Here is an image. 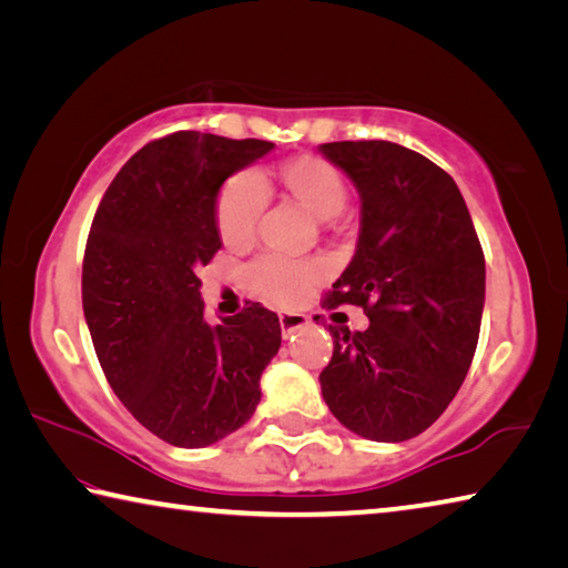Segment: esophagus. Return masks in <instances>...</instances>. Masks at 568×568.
Segmentation results:
<instances>
[{
  "label": "esophagus",
  "mask_w": 568,
  "mask_h": 568,
  "mask_svg": "<svg viewBox=\"0 0 568 568\" xmlns=\"http://www.w3.org/2000/svg\"><path fill=\"white\" fill-rule=\"evenodd\" d=\"M277 321H281V331H283L285 338H291L293 333L303 331L305 325L311 323V318H307V315H303V313H285V311L277 315Z\"/></svg>",
  "instance_id": "esophagus-1"
}]
</instances>
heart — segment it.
<instances>
[{
  "label": "heart",
  "mask_w": 568,
  "mask_h": 568,
  "mask_svg": "<svg viewBox=\"0 0 568 568\" xmlns=\"http://www.w3.org/2000/svg\"><path fill=\"white\" fill-rule=\"evenodd\" d=\"M275 182L285 195L301 203L318 220H331L343 213L348 187L338 170L328 160L315 155H295L283 160L275 170ZM271 180L263 172H240L230 178L217 192L215 225L217 235L227 247H247L255 237L257 217L265 207V192ZM321 277V265L311 261H285L265 255L247 267V287L253 295L273 305H295Z\"/></svg>",
  "instance_id": "heart-1"
}]
</instances>
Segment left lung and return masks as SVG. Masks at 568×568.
Masks as SVG:
<instances>
[{"label": "left lung", "mask_w": 568, "mask_h": 568, "mask_svg": "<svg viewBox=\"0 0 568 568\" xmlns=\"http://www.w3.org/2000/svg\"><path fill=\"white\" fill-rule=\"evenodd\" d=\"M361 195L355 255L323 307L361 305L365 331L333 328L323 398L353 434L398 444L426 430L474 361L486 263L446 170L396 142H325ZM321 315H315L318 321Z\"/></svg>", "instance_id": "8db88e82"}]
</instances>
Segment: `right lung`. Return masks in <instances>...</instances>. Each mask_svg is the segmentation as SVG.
Listing matches in <instances>:
<instances>
[{
	"label": "right lung",
	"mask_w": 568,
	"mask_h": 568,
	"mask_svg": "<svg viewBox=\"0 0 568 568\" xmlns=\"http://www.w3.org/2000/svg\"><path fill=\"white\" fill-rule=\"evenodd\" d=\"M275 145L172 132L124 162L94 213L82 263V307L112 390L142 426L178 448L233 434L261 403L281 348L261 303L205 323L197 267L223 247V182Z\"/></svg>",
	"instance_id": "right-lung-1"
}]
</instances>
